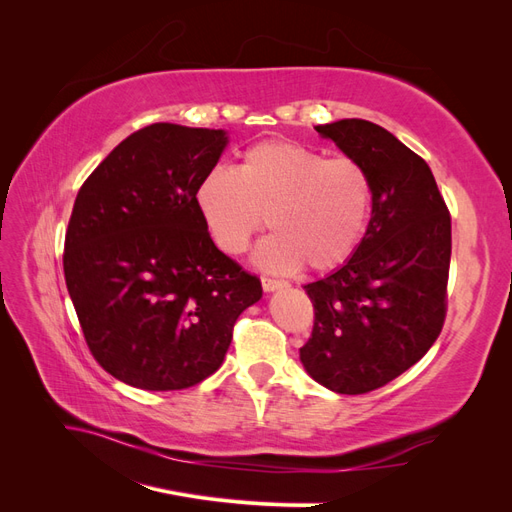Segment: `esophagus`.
Here are the masks:
<instances>
[{"label":"esophagus","mask_w":512,"mask_h":512,"mask_svg":"<svg viewBox=\"0 0 512 512\" xmlns=\"http://www.w3.org/2000/svg\"><path fill=\"white\" fill-rule=\"evenodd\" d=\"M286 286H288V282H284V280H275V277H262V288H265V292H273V290H280Z\"/></svg>","instance_id":"esophagus-1"}]
</instances>
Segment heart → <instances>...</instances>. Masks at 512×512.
<instances>
[{"label": "heart", "instance_id": "1", "mask_svg": "<svg viewBox=\"0 0 512 512\" xmlns=\"http://www.w3.org/2000/svg\"><path fill=\"white\" fill-rule=\"evenodd\" d=\"M194 205L213 243L230 256L247 250L265 228L273 235L258 245L256 262L290 271L307 262L331 271L354 254L371 211V181L361 162L327 158L292 141H262L237 166L213 168L198 181Z\"/></svg>", "mask_w": 512, "mask_h": 512}]
</instances>
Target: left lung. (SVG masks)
Returning <instances> with one entry per match:
<instances>
[{"label":"left lung","mask_w":512,"mask_h":512,"mask_svg":"<svg viewBox=\"0 0 512 512\" xmlns=\"http://www.w3.org/2000/svg\"><path fill=\"white\" fill-rule=\"evenodd\" d=\"M316 132L367 170L371 220L342 269L303 286L314 329L299 352L318 384L363 395L421 361L442 331L451 213L427 162L389 130L339 119Z\"/></svg>","instance_id":"1"}]
</instances>
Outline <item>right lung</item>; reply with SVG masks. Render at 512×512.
I'll return each mask as SVG.
<instances>
[{
    "mask_svg": "<svg viewBox=\"0 0 512 512\" xmlns=\"http://www.w3.org/2000/svg\"><path fill=\"white\" fill-rule=\"evenodd\" d=\"M224 130L151 123L121 141L74 200L64 273L94 359L136 389L179 391L218 371L256 275L215 247L194 205Z\"/></svg>",
    "mask_w": 512,
    "mask_h": 512,
    "instance_id": "1",
    "label": "right lung"
}]
</instances>
